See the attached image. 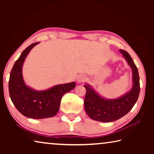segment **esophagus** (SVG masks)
<instances>
[{
	"label": "esophagus",
	"mask_w": 154,
	"mask_h": 154,
	"mask_svg": "<svg viewBox=\"0 0 154 154\" xmlns=\"http://www.w3.org/2000/svg\"><path fill=\"white\" fill-rule=\"evenodd\" d=\"M85 79H86V77H85V75H79V76L77 77V81L78 83H82V82H84V81L85 80Z\"/></svg>",
	"instance_id": "1"
}]
</instances>
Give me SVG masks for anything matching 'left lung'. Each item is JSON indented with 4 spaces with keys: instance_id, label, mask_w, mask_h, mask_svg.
<instances>
[{
    "instance_id": "left-lung-1",
    "label": "left lung",
    "mask_w": 154,
    "mask_h": 154,
    "mask_svg": "<svg viewBox=\"0 0 154 154\" xmlns=\"http://www.w3.org/2000/svg\"><path fill=\"white\" fill-rule=\"evenodd\" d=\"M132 71V88L126 94L116 99H106L98 94L90 85L83 86L86 90L84 98L85 110L94 120L102 122H114L126 115L133 107L140 92L139 75L131 56L126 51L119 49Z\"/></svg>"
}]
</instances>
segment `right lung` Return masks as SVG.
I'll use <instances>...</instances> for the list:
<instances>
[{"label": "right lung", "instance_id": "right-lung-1", "mask_svg": "<svg viewBox=\"0 0 154 154\" xmlns=\"http://www.w3.org/2000/svg\"><path fill=\"white\" fill-rule=\"evenodd\" d=\"M38 43L31 44L15 61L10 73L9 92L14 106L23 116L32 119L51 118L58 113L61 99L65 93L75 87V83L57 85L43 91H36L25 84L22 66L30 51Z\"/></svg>", "mask_w": 154, "mask_h": 154}]
</instances>
